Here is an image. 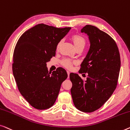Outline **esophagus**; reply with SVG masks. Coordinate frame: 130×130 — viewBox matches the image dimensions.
I'll return each instance as SVG.
<instances>
[{
  "instance_id": "1",
  "label": "esophagus",
  "mask_w": 130,
  "mask_h": 130,
  "mask_svg": "<svg viewBox=\"0 0 130 130\" xmlns=\"http://www.w3.org/2000/svg\"><path fill=\"white\" fill-rule=\"evenodd\" d=\"M67 74H68V78H69V74H70V72H69V71H67Z\"/></svg>"
}]
</instances>
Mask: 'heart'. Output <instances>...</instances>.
<instances>
[{
	"mask_svg": "<svg viewBox=\"0 0 130 130\" xmlns=\"http://www.w3.org/2000/svg\"><path fill=\"white\" fill-rule=\"evenodd\" d=\"M72 39L75 47L79 46H85V39H84V38L81 35H73L72 36ZM61 44V41H59V42L58 43L57 45H56V49H59ZM75 62H76L75 61H72V60L69 59H64L62 61V64L63 65V66H64L65 67L69 69L71 68L72 67V65Z\"/></svg>",
	"mask_w": 130,
	"mask_h": 130,
	"instance_id": "heart-1",
	"label": "heart"
}]
</instances>
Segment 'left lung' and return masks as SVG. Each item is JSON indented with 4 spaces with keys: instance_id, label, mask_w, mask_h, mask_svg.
I'll list each match as a JSON object with an SVG mask.
<instances>
[{
    "instance_id": "8db88e82",
    "label": "left lung",
    "mask_w": 130,
    "mask_h": 130,
    "mask_svg": "<svg viewBox=\"0 0 130 130\" xmlns=\"http://www.w3.org/2000/svg\"><path fill=\"white\" fill-rule=\"evenodd\" d=\"M82 33L88 36L90 47L81 65L80 72L88 73L86 81L71 73V92L74 105L79 111L92 112L101 107L117 87L121 67L120 52L109 35L92 25Z\"/></svg>"
}]
</instances>
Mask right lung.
I'll use <instances>...</instances> for the list:
<instances>
[{
  "mask_svg": "<svg viewBox=\"0 0 130 130\" xmlns=\"http://www.w3.org/2000/svg\"><path fill=\"white\" fill-rule=\"evenodd\" d=\"M71 28H58L36 25L22 35L16 43L12 71L22 95L35 108L52 107L67 79L65 69L59 67L51 72L46 62L55 56L56 45Z\"/></svg>",
  "mask_w": 130,
  "mask_h": 130,
  "instance_id": "add662e5",
  "label": "right lung"
}]
</instances>
